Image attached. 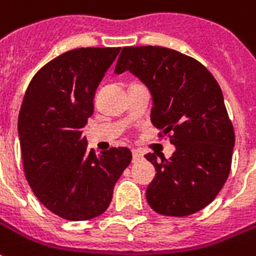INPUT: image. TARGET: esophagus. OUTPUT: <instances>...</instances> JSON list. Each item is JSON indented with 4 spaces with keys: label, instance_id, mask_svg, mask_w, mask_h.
Instances as JSON below:
<instances>
[{
    "label": "esophagus",
    "instance_id": "obj_1",
    "mask_svg": "<svg viewBox=\"0 0 256 256\" xmlns=\"http://www.w3.org/2000/svg\"><path fill=\"white\" fill-rule=\"evenodd\" d=\"M140 159H142V154L138 152V151H133V164L138 162Z\"/></svg>",
    "mask_w": 256,
    "mask_h": 256
}]
</instances>
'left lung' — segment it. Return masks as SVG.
<instances>
[{
    "label": "left lung",
    "instance_id": "1",
    "mask_svg": "<svg viewBox=\"0 0 256 256\" xmlns=\"http://www.w3.org/2000/svg\"><path fill=\"white\" fill-rule=\"evenodd\" d=\"M136 74L152 94L151 122L176 146L170 159L146 158L156 174L150 206L165 216H188L215 200L230 173L234 128L223 94L208 69L165 47H124L115 73Z\"/></svg>",
    "mask_w": 256,
    "mask_h": 256
}]
</instances>
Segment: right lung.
Returning <instances> with one entry per match:
<instances>
[{
  "label": "right lung",
  "mask_w": 256,
  "mask_h": 256,
  "mask_svg": "<svg viewBox=\"0 0 256 256\" xmlns=\"http://www.w3.org/2000/svg\"><path fill=\"white\" fill-rule=\"evenodd\" d=\"M119 51L88 47L62 54L36 73L23 97L18 132L24 176L38 201L66 220L104 214L132 162L126 146L96 155L83 136L96 90Z\"/></svg>",
  "instance_id": "add662e5"
}]
</instances>
